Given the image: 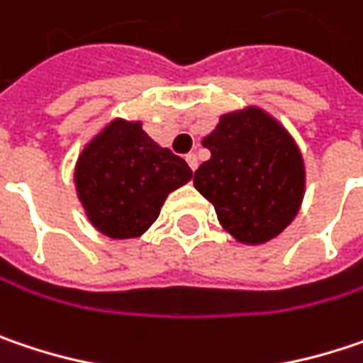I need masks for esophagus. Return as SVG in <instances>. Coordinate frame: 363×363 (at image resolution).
Returning <instances> with one entry per match:
<instances>
[{"instance_id":"34e87169","label":"esophagus","mask_w":363,"mask_h":363,"mask_svg":"<svg viewBox=\"0 0 363 363\" xmlns=\"http://www.w3.org/2000/svg\"><path fill=\"white\" fill-rule=\"evenodd\" d=\"M186 161H188V165L192 167V171H196V167H198V157H196L194 152L186 155Z\"/></svg>"}]
</instances>
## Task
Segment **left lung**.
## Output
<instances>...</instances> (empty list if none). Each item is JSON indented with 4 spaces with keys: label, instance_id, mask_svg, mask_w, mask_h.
I'll return each instance as SVG.
<instances>
[{
    "label": "left lung",
    "instance_id": "left-lung-1",
    "mask_svg": "<svg viewBox=\"0 0 363 363\" xmlns=\"http://www.w3.org/2000/svg\"><path fill=\"white\" fill-rule=\"evenodd\" d=\"M202 146L211 159L194 173V188L235 242L262 246L298 217L306 163L277 117L256 105L223 113Z\"/></svg>",
    "mask_w": 363,
    "mask_h": 363
}]
</instances>
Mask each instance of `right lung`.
Returning <instances> with one entry per match:
<instances>
[{
  "label": "right lung",
  "mask_w": 363,
  "mask_h": 363,
  "mask_svg": "<svg viewBox=\"0 0 363 363\" xmlns=\"http://www.w3.org/2000/svg\"><path fill=\"white\" fill-rule=\"evenodd\" d=\"M192 179L188 163L155 143L143 121L113 117L74 165V188L92 227L111 240L140 238L167 196Z\"/></svg>",
  "instance_id": "right-lung-1"
}]
</instances>
